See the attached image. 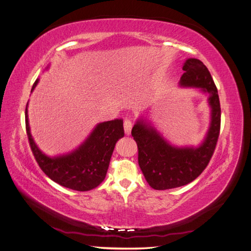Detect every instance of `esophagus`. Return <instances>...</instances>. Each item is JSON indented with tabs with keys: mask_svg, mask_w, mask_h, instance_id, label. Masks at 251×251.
Instances as JSON below:
<instances>
[{
	"mask_svg": "<svg viewBox=\"0 0 251 251\" xmlns=\"http://www.w3.org/2000/svg\"><path fill=\"white\" fill-rule=\"evenodd\" d=\"M132 126H133L132 121H131L130 119H128V118H126V119H125V123H124V127H125V133H126V135H128V134L131 133Z\"/></svg>",
	"mask_w": 251,
	"mask_h": 251,
	"instance_id": "obj_1",
	"label": "esophagus"
}]
</instances>
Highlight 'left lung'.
<instances>
[{
  "mask_svg": "<svg viewBox=\"0 0 251 251\" xmlns=\"http://www.w3.org/2000/svg\"><path fill=\"white\" fill-rule=\"evenodd\" d=\"M182 69L181 87L199 88L207 93L211 121L200 147L178 148L166 141L147 120H137L132 136L138 147V163L150 186L158 191L186 185L200 176L214 155L221 126L218 90L206 66L199 59L188 58Z\"/></svg>",
  "mask_w": 251,
  "mask_h": 251,
  "instance_id": "8db88e82",
  "label": "left lung"
}]
</instances>
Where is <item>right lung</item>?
I'll return each instance as SVG.
<instances>
[{
    "label": "right lung",
    "mask_w": 251,
    "mask_h": 251,
    "mask_svg": "<svg viewBox=\"0 0 251 251\" xmlns=\"http://www.w3.org/2000/svg\"><path fill=\"white\" fill-rule=\"evenodd\" d=\"M39 79L33 83L31 91ZM27 105L26 132L30 148L41 170L51 180L73 191L87 192L100 185L107 175L115 144L125 135L123 119L98 124L86 141L72 153L50 158L36 147L30 133Z\"/></svg>",
    "instance_id": "right-lung-1"
}]
</instances>
